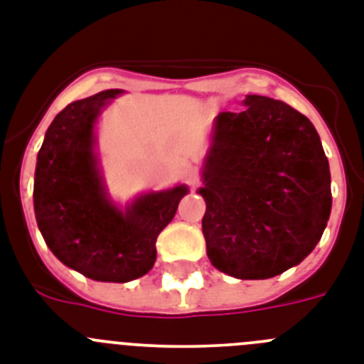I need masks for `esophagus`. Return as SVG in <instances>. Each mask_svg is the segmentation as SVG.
<instances>
[{
	"instance_id": "esophagus-1",
	"label": "esophagus",
	"mask_w": 364,
	"mask_h": 364,
	"mask_svg": "<svg viewBox=\"0 0 364 364\" xmlns=\"http://www.w3.org/2000/svg\"><path fill=\"white\" fill-rule=\"evenodd\" d=\"M186 182H188L191 188H197L198 184V173L195 169H189L188 173H186Z\"/></svg>"
}]
</instances>
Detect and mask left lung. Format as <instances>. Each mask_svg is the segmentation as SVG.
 <instances>
[{"instance_id":"obj_1","label":"left lung","mask_w":364,"mask_h":364,"mask_svg":"<svg viewBox=\"0 0 364 364\" xmlns=\"http://www.w3.org/2000/svg\"><path fill=\"white\" fill-rule=\"evenodd\" d=\"M220 112L203 164L206 254L220 272L267 279L304 262L331 213L330 164L315 127L282 101L247 95Z\"/></svg>"}]
</instances>
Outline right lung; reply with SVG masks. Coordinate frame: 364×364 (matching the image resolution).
Listing matches in <instances>:
<instances>
[{"label": "right lung", "instance_id": "obj_1", "mask_svg": "<svg viewBox=\"0 0 364 364\" xmlns=\"http://www.w3.org/2000/svg\"><path fill=\"white\" fill-rule=\"evenodd\" d=\"M123 90L68 105L49 125L34 171V215L55 256L95 282L125 284L156 262V239L176 213L186 184L147 191L119 206L108 195L95 151L101 112Z\"/></svg>", "mask_w": 364, "mask_h": 364}]
</instances>
